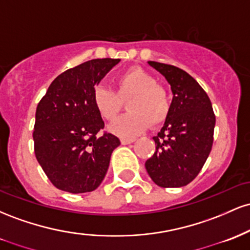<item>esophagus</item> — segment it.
Listing matches in <instances>:
<instances>
[{
    "label": "esophagus",
    "mask_w": 250,
    "mask_h": 250,
    "mask_svg": "<svg viewBox=\"0 0 250 250\" xmlns=\"http://www.w3.org/2000/svg\"><path fill=\"white\" fill-rule=\"evenodd\" d=\"M135 139H129V137H122L121 139L122 145H129V143H133Z\"/></svg>",
    "instance_id": "34e87169"
}]
</instances>
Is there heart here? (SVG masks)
I'll return each mask as SVG.
<instances>
[{
  "mask_svg": "<svg viewBox=\"0 0 250 250\" xmlns=\"http://www.w3.org/2000/svg\"><path fill=\"white\" fill-rule=\"evenodd\" d=\"M128 101L130 113L110 125V130L121 137H133L148 128L162 125L167 120L170 103L166 89L157 84L154 76L141 68H131L116 79V93L105 85L93 90V104L102 119L111 121Z\"/></svg>",
  "mask_w": 250,
  "mask_h": 250,
  "instance_id": "b5f03b06",
  "label": "heart"
}]
</instances>
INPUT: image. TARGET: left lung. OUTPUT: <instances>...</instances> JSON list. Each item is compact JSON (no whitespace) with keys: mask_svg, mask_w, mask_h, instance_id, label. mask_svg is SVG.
Returning <instances> with one entry per match:
<instances>
[{"mask_svg":"<svg viewBox=\"0 0 250 250\" xmlns=\"http://www.w3.org/2000/svg\"><path fill=\"white\" fill-rule=\"evenodd\" d=\"M173 91L169 115L153 137L156 150L146 162L149 176L162 188L183 187L199 175L214 141L215 114L203 88L185 70L149 61Z\"/></svg>","mask_w":250,"mask_h":250,"instance_id":"left-lung-1","label":"left lung"}]
</instances>
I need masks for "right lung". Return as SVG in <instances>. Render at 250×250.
Returning <instances> with one entry per match:
<instances>
[{"label":"right lung","instance_id":"add662e5","mask_svg":"<svg viewBox=\"0 0 250 250\" xmlns=\"http://www.w3.org/2000/svg\"><path fill=\"white\" fill-rule=\"evenodd\" d=\"M119 59L90 60L65 70L51 82L36 108L34 151L43 171L57 189L71 194L93 191L101 185L115 135L93 104V90Z\"/></svg>","mask_w":250,"mask_h":250}]
</instances>
